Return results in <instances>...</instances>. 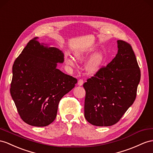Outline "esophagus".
I'll use <instances>...</instances> for the list:
<instances>
[{
    "mask_svg": "<svg viewBox=\"0 0 153 153\" xmlns=\"http://www.w3.org/2000/svg\"><path fill=\"white\" fill-rule=\"evenodd\" d=\"M77 85L79 86H82L83 85V79H79L77 81Z\"/></svg>",
    "mask_w": 153,
    "mask_h": 153,
    "instance_id": "34e87169",
    "label": "esophagus"
}]
</instances>
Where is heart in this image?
I'll list each match as a JSON object with an SVG mask.
<instances>
[{"instance_id":"heart-1","label":"heart","mask_w":153,"mask_h":153,"mask_svg":"<svg viewBox=\"0 0 153 153\" xmlns=\"http://www.w3.org/2000/svg\"><path fill=\"white\" fill-rule=\"evenodd\" d=\"M94 53V51L92 50L79 49L76 51L74 53V57L76 59L79 61H83L91 56ZM65 61L67 65L71 66V67L74 66V59L73 58L70 57H66ZM105 61V53L102 52H96L85 64V70L86 72L88 75H94L97 72H98L99 70L102 67Z\"/></svg>"}]
</instances>
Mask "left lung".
I'll return each mask as SVG.
<instances>
[{
	"mask_svg": "<svg viewBox=\"0 0 153 153\" xmlns=\"http://www.w3.org/2000/svg\"><path fill=\"white\" fill-rule=\"evenodd\" d=\"M117 44L116 57L83 84L85 117L96 126L116 123L136 99L141 74L135 54L126 42Z\"/></svg>",
	"mask_w": 153,
	"mask_h": 153,
	"instance_id": "8db88e82",
	"label": "left lung"
}]
</instances>
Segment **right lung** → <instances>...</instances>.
Returning a JSON list of instances; mask_svg holds the SVG:
<instances>
[{"label": "right lung", "mask_w": 153, "mask_h": 153, "mask_svg": "<svg viewBox=\"0 0 153 153\" xmlns=\"http://www.w3.org/2000/svg\"><path fill=\"white\" fill-rule=\"evenodd\" d=\"M37 39L27 44L14 62L10 93L25 123L45 127L56 119L61 99L77 81L57 68V63H63V52Z\"/></svg>", "instance_id": "add662e5"}]
</instances>
